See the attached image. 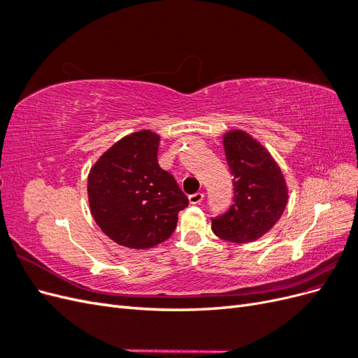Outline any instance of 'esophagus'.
I'll return each mask as SVG.
<instances>
[{"mask_svg": "<svg viewBox=\"0 0 358 358\" xmlns=\"http://www.w3.org/2000/svg\"><path fill=\"white\" fill-rule=\"evenodd\" d=\"M204 199V194L203 192H194L189 196V203L191 204H200Z\"/></svg>", "mask_w": 358, "mask_h": 358, "instance_id": "obj_1", "label": "esophagus"}]
</instances>
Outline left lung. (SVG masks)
I'll return each instance as SVG.
<instances>
[{
	"mask_svg": "<svg viewBox=\"0 0 358 358\" xmlns=\"http://www.w3.org/2000/svg\"><path fill=\"white\" fill-rule=\"evenodd\" d=\"M224 149L234 196L229 210L212 218V230L224 241L252 242L284 213L288 200L285 180L267 150L246 133H227Z\"/></svg>",
	"mask_w": 358,
	"mask_h": 358,
	"instance_id": "obj_1",
	"label": "left lung"
}]
</instances>
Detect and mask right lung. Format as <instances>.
Listing matches in <instances>:
<instances>
[{
	"label": "right lung",
	"mask_w": 358,
	"mask_h": 358,
	"mask_svg": "<svg viewBox=\"0 0 358 358\" xmlns=\"http://www.w3.org/2000/svg\"><path fill=\"white\" fill-rule=\"evenodd\" d=\"M159 136L138 131L119 140L88 176L91 213L116 243L145 249L167 241L189 200L158 164Z\"/></svg>",
	"instance_id": "obj_1"
}]
</instances>
